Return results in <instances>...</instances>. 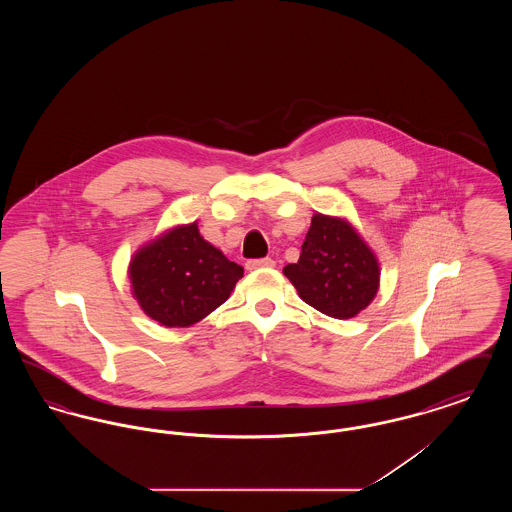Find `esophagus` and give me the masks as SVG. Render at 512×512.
I'll return each instance as SVG.
<instances>
[{"mask_svg": "<svg viewBox=\"0 0 512 512\" xmlns=\"http://www.w3.org/2000/svg\"><path fill=\"white\" fill-rule=\"evenodd\" d=\"M274 267V261L272 259H251L245 263L247 270H259V268H272Z\"/></svg>", "mask_w": 512, "mask_h": 512, "instance_id": "34e87169", "label": "esophagus"}]
</instances>
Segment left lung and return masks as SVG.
Here are the masks:
<instances>
[{"label": "left lung", "mask_w": 512, "mask_h": 512, "mask_svg": "<svg viewBox=\"0 0 512 512\" xmlns=\"http://www.w3.org/2000/svg\"><path fill=\"white\" fill-rule=\"evenodd\" d=\"M299 297L332 318L357 317L380 288V263L347 219L315 213L299 261L286 265Z\"/></svg>", "instance_id": "left-lung-1"}]
</instances>
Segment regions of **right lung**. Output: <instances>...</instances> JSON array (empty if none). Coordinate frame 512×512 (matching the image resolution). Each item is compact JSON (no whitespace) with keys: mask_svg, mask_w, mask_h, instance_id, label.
I'll list each match as a JSON object with an SVG mask.
<instances>
[{"mask_svg":"<svg viewBox=\"0 0 512 512\" xmlns=\"http://www.w3.org/2000/svg\"><path fill=\"white\" fill-rule=\"evenodd\" d=\"M244 276V268L203 240L197 222L172 226L130 259L132 295L147 317L188 328L211 315Z\"/></svg>","mask_w":512,"mask_h":512,"instance_id":"add662e5","label":"right lung"}]
</instances>
